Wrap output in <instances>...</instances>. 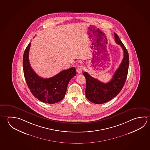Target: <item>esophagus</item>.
Here are the masks:
<instances>
[{"label": "esophagus", "mask_w": 150, "mask_h": 150, "mask_svg": "<svg viewBox=\"0 0 150 150\" xmlns=\"http://www.w3.org/2000/svg\"><path fill=\"white\" fill-rule=\"evenodd\" d=\"M83 66L81 65H79L76 69V71L78 73H81L82 71H83Z\"/></svg>", "instance_id": "1"}]
</instances>
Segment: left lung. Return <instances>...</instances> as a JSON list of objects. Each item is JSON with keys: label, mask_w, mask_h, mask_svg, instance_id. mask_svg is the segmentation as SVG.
<instances>
[{"label": "left lung", "mask_w": 150, "mask_h": 150, "mask_svg": "<svg viewBox=\"0 0 150 150\" xmlns=\"http://www.w3.org/2000/svg\"><path fill=\"white\" fill-rule=\"evenodd\" d=\"M114 37L116 42L120 45L123 50L124 57L110 81L104 83L90 76L87 72L83 73L86 81V97L87 100L95 104H103L115 97L121 92L126 81L129 70V54L116 33H114Z\"/></svg>", "instance_id": "1"}]
</instances>
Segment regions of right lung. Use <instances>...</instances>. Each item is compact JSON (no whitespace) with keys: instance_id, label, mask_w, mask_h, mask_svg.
Here are the masks:
<instances>
[{"instance_id":"add662e5","label":"right lung","mask_w":150,"mask_h":150,"mask_svg":"<svg viewBox=\"0 0 150 150\" xmlns=\"http://www.w3.org/2000/svg\"><path fill=\"white\" fill-rule=\"evenodd\" d=\"M30 42L23 56V70L27 84L32 94L41 102L54 104L63 100L69 83L76 75L75 67L64 70L49 79L38 76L32 69L29 62Z\"/></svg>"}]
</instances>
